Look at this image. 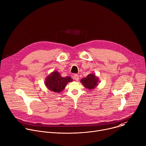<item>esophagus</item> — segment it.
<instances>
[{
  "instance_id": "obj_1",
  "label": "esophagus",
  "mask_w": 146,
  "mask_h": 146,
  "mask_svg": "<svg viewBox=\"0 0 146 146\" xmlns=\"http://www.w3.org/2000/svg\"><path fill=\"white\" fill-rule=\"evenodd\" d=\"M73 78H74L76 81H78V80H79L78 75H77V74H74V76H73Z\"/></svg>"
}]
</instances>
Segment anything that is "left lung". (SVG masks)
<instances>
[{
  "label": "left lung",
  "instance_id": "left-lung-1",
  "mask_svg": "<svg viewBox=\"0 0 146 146\" xmlns=\"http://www.w3.org/2000/svg\"><path fill=\"white\" fill-rule=\"evenodd\" d=\"M99 79L95 74H89L85 78H83L80 80L82 84L84 86L85 88L88 90H93L98 85Z\"/></svg>",
  "mask_w": 146,
  "mask_h": 146
}]
</instances>
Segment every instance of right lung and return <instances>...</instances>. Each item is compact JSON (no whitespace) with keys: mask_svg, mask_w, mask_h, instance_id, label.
<instances>
[{"mask_svg":"<svg viewBox=\"0 0 146 146\" xmlns=\"http://www.w3.org/2000/svg\"><path fill=\"white\" fill-rule=\"evenodd\" d=\"M73 81L70 77H62L58 71H54L46 78L44 83L49 90L59 93L65 89L68 82Z\"/></svg>","mask_w":146,"mask_h":146,"instance_id":"add662e5","label":"right lung"}]
</instances>
